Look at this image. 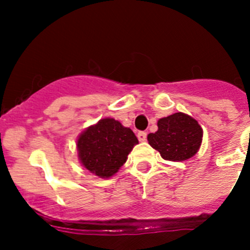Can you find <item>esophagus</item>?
I'll return each mask as SVG.
<instances>
[{
	"label": "esophagus",
	"instance_id": "esophagus-1",
	"mask_svg": "<svg viewBox=\"0 0 250 250\" xmlns=\"http://www.w3.org/2000/svg\"><path fill=\"white\" fill-rule=\"evenodd\" d=\"M146 137H147V133H146V132H139V133H138V139H139V141H145Z\"/></svg>",
	"mask_w": 250,
	"mask_h": 250
}]
</instances>
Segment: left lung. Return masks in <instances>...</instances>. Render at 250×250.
<instances>
[{"label": "left lung", "mask_w": 250, "mask_h": 250, "mask_svg": "<svg viewBox=\"0 0 250 250\" xmlns=\"http://www.w3.org/2000/svg\"><path fill=\"white\" fill-rule=\"evenodd\" d=\"M158 130L147 135L148 144L161 153L163 160L179 162L197 153L203 130L197 121L183 112L163 117L157 122Z\"/></svg>", "instance_id": "1"}]
</instances>
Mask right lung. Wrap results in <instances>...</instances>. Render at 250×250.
Instances as JSON below:
<instances>
[{
	"mask_svg": "<svg viewBox=\"0 0 250 250\" xmlns=\"http://www.w3.org/2000/svg\"><path fill=\"white\" fill-rule=\"evenodd\" d=\"M138 143L130 128L123 127L113 118H103L78 137V160L90 173L99 178H110L125 165Z\"/></svg>",
	"mask_w": 250,
	"mask_h": 250,
	"instance_id": "1",
	"label": "right lung"
}]
</instances>
